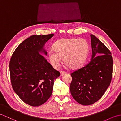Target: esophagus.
Wrapping results in <instances>:
<instances>
[{
  "instance_id": "esophagus-1",
  "label": "esophagus",
  "mask_w": 121,
  "mask_h": 121,
  "mask_svg": "<svg viewBox=\"0 0 121 121\" xmlns=\"http://www.w3.org/2000/svg\"><path fill=\"white\" fill-rule=\"evenodd\" d=\"M65 72H64V71H61L60 72V76H61L64 75H65Z\"/></svg>"
}]
</instances>
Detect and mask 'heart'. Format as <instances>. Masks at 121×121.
<instances>
[{
	"label": "heart",
	"mask_w": 121,
	"mask_h": 121,
	"mask_svg": "<svg viewBox=\"0 0 121 121\" xmlns=\"http://www.w3.org/2000/svg\"><path fill=\"white\" fill-rule=\"evenodd\" d=\"M89 44L84 39L62 38L55 42L53 48L48 53V58L54 68H57L62 62L71 69L80 68L86 60L89 53Z\"/></svg>",
	"instance_id": "heart-1"
}]
</instances>
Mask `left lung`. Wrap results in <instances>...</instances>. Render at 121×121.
I'll use <instances>...</instances> for the list:
<instances>
[{
    "label": "left lung",
    "mask_w": 121,
    "mask_h": 121,
    "mask_svg": "<svg viewBox=\"0 0 121 121\" xmlns=\"http://www.w3.org/2000/svg\"><path fill=\"white\" fill-rule=\"evenodd\" d=\"M92 56L89 63L71 73L70 91L79 104H94L104 94L111 83L113 58L111 52L98 38L91 35Z\"/></svg>",
    "instance_id": "8db88e82"
}]
</instances>
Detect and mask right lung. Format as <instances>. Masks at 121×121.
Instances as JSON below:
<instances>
[{"instance_id":"1","label":"right lung","mask_w":121,"mask_h":121,"mask_svg":"<svg viewBox=\"0 0 121 121\" xmlns=\"http://www.w3.org/2000/svg\"><path fill=\"white\" fill-rule=\"evenodd\" d=\"M51 34L32 35L21 43L10 59L9 69L12 88L25 103L39 106L51 96L54 81L60 73L47 62L44 49Z\"/></svg>"}]
</instances>
